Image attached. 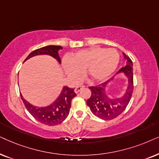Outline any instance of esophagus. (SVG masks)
<instances>
[{"instance_id": "obj_1", "label": "esophagus", "mask_w": 159, "mask_h": 159, "mask_svg": "<svg viewBox=\"0 0 159 159\" xmlns=\"http://www.w3.org/2000/svg\"><path fill=\"white\" fill-rule=\"evenodd\" d=\"M83 88H84V86H76V87L75 88V89H74V91H75V93H78Z\"/></svg>"}]
</instances>
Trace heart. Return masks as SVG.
<instances>
[{
    "label": "heart",
    "instance_id": "1",
    "mask_svg": "<svg viewBox=\"0 0 159 159\" xmlns=\"http://www.w3.org/2000/svg\"><path fill=\"white\" fill-rule=\"evenodd\" d=\"M119 54L113 48L92 46L84 48L67 57L62 60L65 73L74 81H78L86 70V75L94 81H104L117 67Z\"/></svg>",
    "mask_w": 159,
    "mask_h": 159
}]
</instances>
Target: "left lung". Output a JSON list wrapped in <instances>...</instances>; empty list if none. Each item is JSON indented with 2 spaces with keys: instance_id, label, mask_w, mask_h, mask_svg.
Returning a JSON list of instances; mask_svg holds the SVG:
<instances>
[{
  "instance_id": "obj_1",
  "label": "left lung",
  "mask_w": 159,
  "mask_h": 159,
  "mask_svg": "<svg viewBox=\"0 0 159 159\" xmlns=\"http://www.w3.org/2000/svg\"><path fill=\"white\" fill-rule=\"evenodd\" d=\"M124 56L126 60V65L120 68L117 73V74L124 73L128 80L127 86L123 95L118 97L108 96L106 88L113 81L114 77L99 85L89 87L92 94L86 101V104L89 107L92 113L101 119L109 120L120 115L126 109L132 97L134 89L133 64L131 59L124 53Z\"/></svg>"
}]
</instances>
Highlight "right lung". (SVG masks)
<instances>
[{"mask_svg": "<svg viewBox=\"0 0 159 159\" xmlns=\"http://www.w3.org/2000/svg\"><path fill=\"white\" fill-rule=\"evenodd\" d=\"M62 48V47L60 46L53 45L38 48V49L32 52L27 57L24 62L33 57L37 56V55L47 54L56 59L60 64L61 60L59 56L58 52ZM20 96L21 99L24 102L25 107L38 121L41 122V124H46V125L54 126L61 124L68 116L71 107L72 99L76 96V94L74 92V89L64 86L57 99L54 102L46 107L34 106L25 100L22 94H20Z\"/></svg>", "mask_w": 159, "mask_h": 159, "instance_id": "add662e5", "label": "right lung"}]
</instances>
